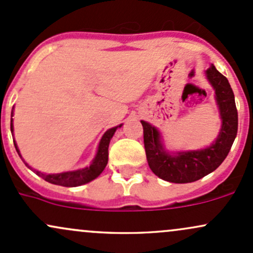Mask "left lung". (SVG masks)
Here are the masks:
<instances>
[{
  "instance_id": "1",
  "label": "left lung",
  "mask_w": 253,
  "mask_h": 253,
  "mask_svg": "<svg viewBox=\"0 0 253 253\" xmlns=\"http://www.w3.org/2000/svg\"><path fill=\"white\" fill-rule=\"evenodd\" d=\"M206 76L216 93L222 118L221 131L210 147L200 151L178 152L176 156H170L160 143L158 130L146 122H141L148 165L163 180L172 183H189L200 180L216 170L232 148L238 132V110L234 93L227 78L217 71L213 65L206 70Z\"/></svg>"
}]
</instances>
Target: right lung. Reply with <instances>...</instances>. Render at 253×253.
Here are the masks:
<instances>
[{
  "instance_id": "right-lung-1",
  "label": "right lung",
  "mask_w": 253,
  "mask_h": 253,
  "mask_svg": "<svg viewBox=\"0 0 253 253\" xmlns=\"http://www.w3.org/2000/svg\"><path fill=\"white\" fill-rule=\"evenodd\" d=\"M12 117H13V112H12ZM121 126H122V124L119 126V127ZM117 127L118 126L112 127V129H108L107 131L105 132V135L102 136L101 141H100L96 157H95V159L93 160V163H91L90 167L89 168H85V169H81V170H76V171H70V172L53 173V175H51V173H48L47 175V173H43V172H41V171H37V170H35V172H36L39 176H41L43 180L49 182V183L59 184V186H64V187H77V186H81V184L88 183V182L93 181L94 178H96L97 176H99L100 173L104 171L106 165H107L108 146H110V141H111V138H112L113 134L116 132ZM10 131H13V118H10ZM14 146H15V149H17L18 154L20 156L15 141H14Z\"/></svg>"
}]
</instances>
